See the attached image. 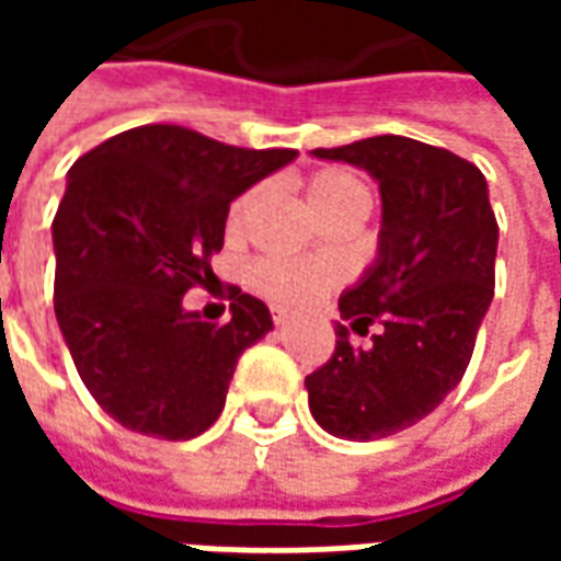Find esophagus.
<instances>
[{
	"instance_id": "obj_1",
	"label": "esophagus",
	"mask_w": 561,
	"mask_h": 561,
	"mask_svg": "<svg viewBox=\"0 0 561 561\" xmlns=\"http://www.w3.org/2000/svg\"><path fill=\"white\" fill-rule=\"evenodd\" d=\"M273 321H276V328H285V324H288V312H285V309H276V306H273Z\"/></svg>"
}]
</instances>
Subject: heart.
Listing matches in <instances>:
<instances>
[{"label":"heart","mask_w":561,"mask_h":561,"mask_svg":"<svg viewBox=\"0 0 561 561\" xmlns=\"http://www.w3.org/2000/svg\"><path fill=\"white\" fill-rule=\"evenodd\" d=\"M257 201H261V188H249L233 201L231 213H228V231H243L249 216L255 213ZM306 201H309V207L318 219H324L330 213H340V209H369L366 185L342 168H324V171L312 173L306 183ZM336 279H340L336 267L324 264V261L264 257L249 270L252 288L276 309H306V306L316 304Z\"/></svg>","instance_id":"obj_1"}]
</instances>
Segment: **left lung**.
Masks as SVG:
<instances>
[{"label": "left lung", "instance_id": "1", "mask_svg": "<svg viewBox=\"0 0 561 561\" xmlns=\"http://www.w3.org/2000/svg\"><path fill=\"white\" fill-rule=\"evenodd\" d=\"M316 159L366 171L381 195L376 261L340 297V316L369 350H354L336 321V352L306 378L321 430L376 442L435 412L474 352L493 304L499 225L490 188L471 161L402 135L312 149Z\"/></svg>", "mask_w": 561, "mask_h": 561}]
</instances>
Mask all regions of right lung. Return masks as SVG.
Masks as SVG:
<instances>
[{
	"label": "right lung",
	"mask_w": 561,
	"mask_h": 561,
	"mask_svg": "<svg viewBox=\"0 0 561 561\" xmlns=\"http://www.w3.org/2000/svg\"><path fill=\"white\" fill-rule=\"evenodd\" d=\"M294 159L140 126L68 171L54 219L56 324L87 390L126 430L188 442L221 414L233 366L273 318L240 288L228 324L188 312L183 297L213 279L231 201Z\"/></svg>",
	"instance_id": "1"
}]
</instances>
